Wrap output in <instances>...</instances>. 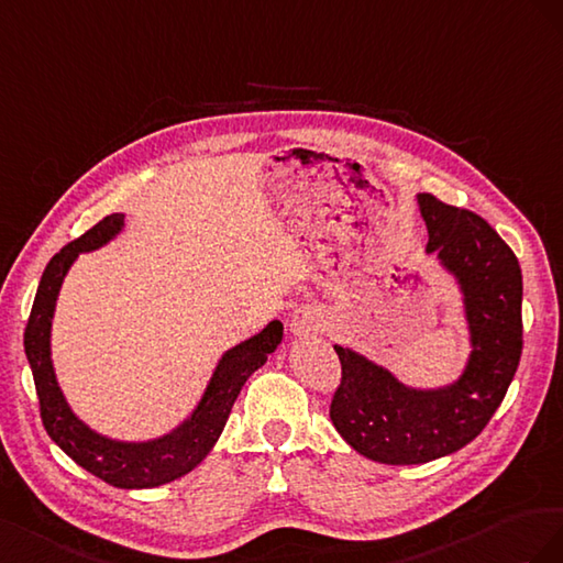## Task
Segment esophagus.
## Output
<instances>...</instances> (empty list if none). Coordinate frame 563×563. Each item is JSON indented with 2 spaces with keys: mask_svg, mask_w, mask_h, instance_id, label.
Masks as SVG:
<instances>
[{
  "mask_svg": "<svg viewBox=\"0 0 563 563\" xmlns=\"http://www.w3.org/2000/svg\"><path fill=\"white\" fill-rule=\"evenodd\" d=\"M325 325H328L325 313L318 307H299L290 316V334L297 336V340H303V336L316 334V332H323Z\"/></svg>",
  "mask_w": 563,
  "mask_h": 563,
  "instance_id": "34e87169",
  "label": "esophagus"
}]
</instances>
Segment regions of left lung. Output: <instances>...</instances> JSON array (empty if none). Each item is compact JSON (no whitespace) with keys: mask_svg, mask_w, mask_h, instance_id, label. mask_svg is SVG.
Masks as SVG:
<instances>
[{"mask_svg":"<svg viewBox=\"0 0 563 563\" xmlns=\"http://www.w3.org/2000/svg\"><path fill=\"white\" fill-rule=\"evenodd\" d=\"M429 233L427 254L460 292L470 353L455 379L422 387L353 346L334 344L342 384L330 420L363 457L424 464L474 441L488 424L519 367L523 328L521 266L488 221L417 192Z\"/></svg>","mask_w":563,"mask_h":563,"instance_id":"obj_1","label":"left lung"}]
</instances>
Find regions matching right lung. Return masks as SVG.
<instances>
[{"label": "right lung", "mask_w": 563, "mask_h": 563, "mask_svg": "<svg viewBox=\"0 0 563 563\" xmlns=\"http://www.w3.org/2000/svg\"><path fill=\"white\" fill-rule=\"evenodd\" d=\"M126 227L122 212L108 214L82 238L63 247L46 264L25 328V356L35 377L42 422L52 441L79 467L115 488H155L192 472L210 455L231 415L235 398L247 377L260 371L268 353L283 340V323H271L250 340L227 349L219 356L196 406L163 437L146 441H122L106 437L79 420L63 394L52 358V330L63 280L79 254L96 252L115 240Z\"/></svg>", "instance_id": "right-lung-1"}]
</instances>
